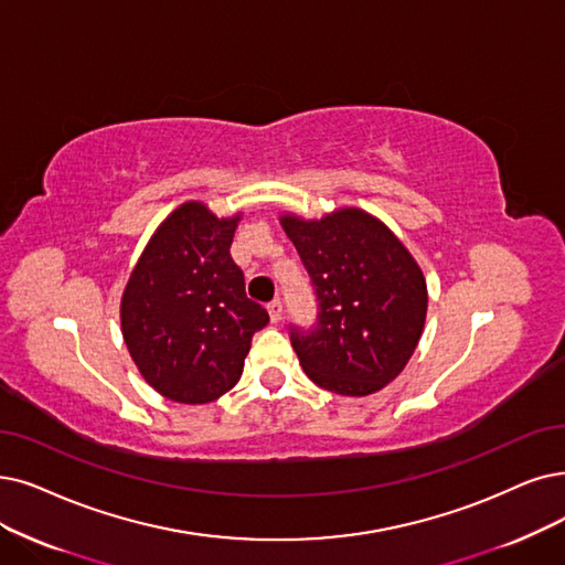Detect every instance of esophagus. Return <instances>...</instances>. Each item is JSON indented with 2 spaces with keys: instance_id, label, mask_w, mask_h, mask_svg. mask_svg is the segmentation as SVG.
I'll use <instances>...</instances> for the list:
<instances>
[{
  "instance_id": "1",
  "label": "esophagus",
  "mask_w": 565,
  "mask_h": 565,
  "mask_svg": "<svg viewBox=\"0 0 565 565\" xmlns=\"http://www.w3.org/2000/svg\"><path fill=\"white\" fill-rule=\"evenodd\" d=\"M268 315H270V322H280L282 320V303H280V299H274L268 303Z\"/></svg>"
}]
</instances>
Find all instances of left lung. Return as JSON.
<instances>
[{
  "mask_svg": "<svg viewBox=\"0 0 565 565\" xmlns=\"http://www.w3.org/2000/svg\"><path fill=\"white\" fill-rule=\"evenodd\" d=\"M280 224L320 301L318 327L291 331L306 375L341 396L387 387L424 331L428 291L419 264L385 222L356 206L320 220L282 213Z\"/></svg>",
  "mask_w": 565,
  "mask_h": 565,
  "instance_id": "obj_1",
  "label": "left lung"
}]
</instances>
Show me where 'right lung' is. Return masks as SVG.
I'll list each match as a JSON object with an SVG mask.
<instances>
[{
  "label": "right lung",
  "mask_w": 565,
  "mask_h": 565,
  "mask_svg": "<svg viewBox=\"0 0 565 565\" xmlns=\"http://www.w3.org/2000/svg\"><path fill=\"white\" fill-rule=\"evenodd\" d=\"M238 222L241 213L217 217L201 201H185L154 230L125 285V345L169 401L201 405L227 394L255 331L268 322L230 255Z\"/></svg>",
  "instance_id": "right-lung-1"
}]
</instances>
